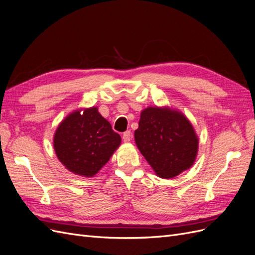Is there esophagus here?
Returning <instances> with one entry per match:
<instances>
[{"mask_svg":"<svg viewBox=\"0 0 255 255\" xmlns=\"http://www.w3.org/2000/svg\"><path fill=\"white\" fill-rule=\"evenodd\" d=\"M122 139L125 142H128L130 140V130H127V132L123 133Z\"/></svg>","mask_w":255,"mask_h":255,"instance_id":"esophagus-1","label":"esophagus"}]
</instances>
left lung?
<instances>
[{
    "label": "left lung",
    "mask_w": 255,
    "mask_h": 255,
    "mask_svg": "<svg viewBox=\"0 0 255 255\" xmlns=\"http://www.w3.org/2000/svg\"><path fill=\"white\" fill-rule=\"evenodd\" d=\"M135 141L159 177L172 179L194 165L199 140L189 120L168 107L141 112Z\"/></svg>",
    "instance_id": "1"
}]
</instances>
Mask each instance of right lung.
I'll use <instances>...</instances> for the list:
<instances>
[{
	"mask_svg": "<svg viewBox=\"0 0 255 255\" xmlns=\"http://www.w3.org/2000/svg\"><path fill=\"white\" fill-rule=\"evenodd\" d=\"M121 142L111 123L97 107L79 110L68 115L54 134V150L69 171L82 176H94Z\"/></svg>",
	"mask_w": 255,
	"mask_h": 255,
	"instance_id": "obj_1",
	"label": "right lung"
}]
</instances>
